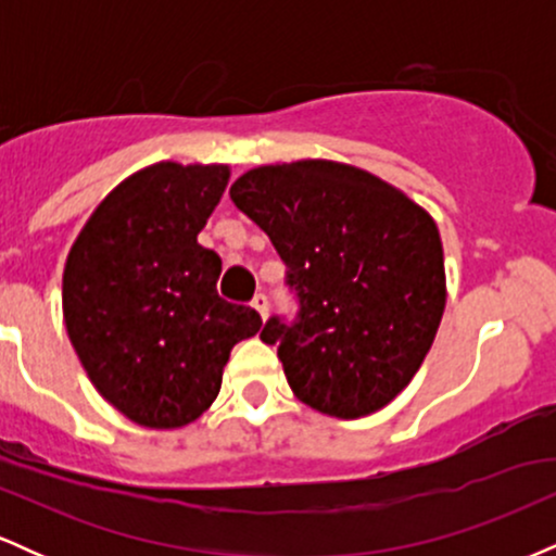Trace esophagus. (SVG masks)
Here are the masks:
<instances>
[{
  "label": "esophagus",
  "instance_id": "esophagus-1",
  "mask_svg": "<svg viewBox=\"0 0 556 556\" xmlns=\"http://www.w3.org/2000/svg\"><path fill=\"white\" fill-rule=\"evenodd\" d=\"M253 308H256V311H258V316L264 318V321H266V316H269V298L261 295V292H258V295L253 298Z\"/></svg>",
  "mask_w": 556,
  "mask_h": 556
}]
</instances>
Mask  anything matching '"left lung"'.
Returning <instances> with one entry per match:
<instances>
[{"label": "left lung", "mask_w": 556, "mask_h": 556, "mask_svg": "<svg viewBox=\"0 0 556 556\" xmlns=\"http://www.w3.org/2000/svg\"><path fill=\"white\" fill-rule=\"evenodd\" d=\"M229 198L269 235L300 314L271 318L287 384L324 416L353 420L389 405L431 350L446 305L437 222L371 172L331 159L248 169Z\"/></svg>", "instance_id": "8db88e82"}]
</instances>
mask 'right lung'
<instances>
[{
	"mask_svg": "<svg viewBox=\"0 0 556 556\" xmlns=\"http://www.w3.org/2000/svg\"><path fill=\"white\" fill-rule=\"evenodd\" d=\"M227 182L229 164L132 172L67 253L62 316L75 355L96 392L143 429L201 418L235 344L261 329L256 311L216 295L222 258L198 245Z\"/></svg>",
	"mask_w": 556,
	"mask_h": 556,
	"instance_id": "right-lung-1",
	"label": "right lung"
}]
</instances>
